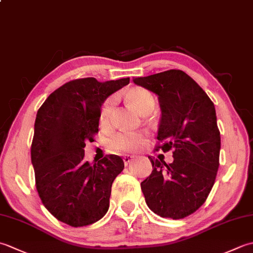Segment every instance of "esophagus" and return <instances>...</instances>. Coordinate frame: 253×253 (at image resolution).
<instances>
[{"label":"esophagus","instance_id":"34e87169","mask_svg":"<svg viewBox=\"0 0 253 253\" xmlns=\"http://www.w3.org/2000/svg\"><path fill=\"white\" fill-rule=\"evenodd\" d=\"M133 158H135V155H131V154H126L124 155V163H125V165H128V163L131 162V161L133 160Z\"/></svg>","mask_w":253,"mask_h":253}]
</instances>
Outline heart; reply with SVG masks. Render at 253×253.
<instances>
[{"label": "heart", "mask_w": 253, "mask_h": 253, "mask_svg": "<svg viewBox=\"0 0 253 253\" xmlns=\"http://www.w3.org/2000/svg\"><path fill=\"white\" fill-rule=\"evenodd\" d=\"M127 99L135 109L144 114L149 111H153L155 106L154 96L148 90L142 88H135L127 94ZM116 98L111 96L107 99L101 107L100 122L103 125H107L111 122V117L114 111ZM147 133L144 131H123L113 136L107 141V146L116 153H130L140 150L146 142Z\"/></svg>", "instance_id": "1"}]
</instances>
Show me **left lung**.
Segmentation results:
<instances>
[{
  "instance_id": "obj_1",
  "label": "left lung",
  "mask_w": 253,
  "mask_h": 253,
  "mask_svg": "<svg viewBox=\"0 0 253 253\" xmlns=\"http://www.w3.org/2000/svg\"><path fill=\"white\" fill-rule=\"evenodd\" d=\"M133 83L158 95L162 117L158 146L173 149V163L149 157L151 175L141 182L147 206L161 217L190 215L206 202L215 182L221 135L213 102L179 69L138 77Z\"/></svg>"
}]
</instances>
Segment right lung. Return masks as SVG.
Wrapping results in <instances>:
<instances>
[{
    "label": "right lung",
    "mask_w": 253,
    "mask_h": 253,
    "mask_svg": "<svg viewBox=\"0 0 253 253\" xmlns=\"http://www.w3.org/2000/svg\"><path fill=\"white\" fill-rule=\"evenodd\" d=\"M128 84L129 78L75 79L38 110L31 143L36 188L47 211L69 226L93 224L109 210L112 184L124 161L110 154L90 164L84 161V149L99 131L102 103Z\"/></svg>",
    "instance_id": "1"
}]
</instances>
